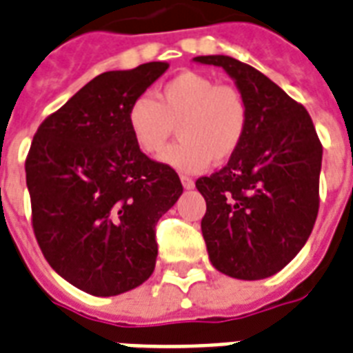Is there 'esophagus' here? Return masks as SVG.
I'll list each match as a JSON object with an SVG mask.
<instances>
[{
  "label": "esophagus",
  "mask_w": 353,
  "mask_h": 353,
  "mask_svg": "<svg viewBox=\"0 0 353 353\" xmlns=\"http://www.w3.org/2000/svg\"><path fill=\"white\" fill-rule=\"evenodd\" d=\"M180 182H182V185H184L185 190H193V188H195V182H193L190 176H180Z\"/></svg>",
  "instance_id": "1"
}]
</instances>
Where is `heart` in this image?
I'll use <instances>...</instances> for the list:
<instances>
[{"label": "heart", "mask_w": 353, "mask_h": 353, "mask_svg": "<svg viewBox=\"0 0 353 353\" xmlns=\"http://www.w3.org/2000/svg\"><path fill=\"white\" fill-rule=\"evenodd\" d=\"M247 103L239 90L217 84L214 79L184 72L151 95H138L127 110V127L134 143L149 157H158L173 136L162 162L182 173H201L212 163L230 160L247 130Z\"/></svg>", "instance_id": "obj_1"}]
</instances>
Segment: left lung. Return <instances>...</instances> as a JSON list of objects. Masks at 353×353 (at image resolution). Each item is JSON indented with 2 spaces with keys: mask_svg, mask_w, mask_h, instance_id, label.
<instances>
[{
  "mask_svg": "<svg viewBox=\"0 0 353 353\" xmlns=\"http://www.w3.org/2000/svg\"><path fill=\"white\" fill-rule=\"evenodd\" d=\"M193 60L223 68L248 112L236 154L195 184L206 201L208 256L223 274L263 280L283 269L313 230L322 145L304 106L252 65L226 54Z\"/></svg>",
  "mask_w": 353,
  "mask_h": 353,
  "instance_id": "8db88e82",
  "label": "left lung"
}]
</instances>
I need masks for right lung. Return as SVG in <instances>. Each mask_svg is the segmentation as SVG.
<instances>
[{
  "instance_id": "obj_1",
  "label": "right lung",
  "mask_w": 353,
  "mask_h": 353,
  "mask_svg": "<svg viewBox=\"0 0 353 353\" xmlns=\"http://www.w3.org/2000/svg\"><path fill=\"white\" fill-rule=\"evenodd\" d=\"M168 62L92 79L38 127L26 162L32 228L48 263L94 296L152 274L154 226L182 195L179 174L134 143L127 110Z\"/></svg>"
}]
</instances>
